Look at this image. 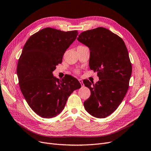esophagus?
<instances>
[{
  "label": "esophagus",
  "instance_id": "esophagus-1",
  "mask_svg": "<svg viewBox=\"0 0 151 151\" xmlns=\"http://www.w3.org/2000/svg\"><path fill=\"white\" fill-rule=\"evenodd\" d=\"M78 81H79V82L81 83V86H82V87L84 86V84H83V81H82L81 79H79V80H78Z\"/></svg>",
  "mask_w": 151,
  "mask_h": 151
}]
</instances>
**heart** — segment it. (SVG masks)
I'll return each mask as SVG.
<instances>
[{
  "mask_svg": "<svg viewBox=\"0 0 151 151\" xmlns=\"http://www.w3.org/2000/svg\"><path fill=\"white\" fill-rule=\"evenodd\" d=\"M76 71V72H78V71Z\"/></svg>",
  "mask_w": 151,
  "mask_h": 151,
  "instance_id": "1",
  "label": "heart"
}]
</instances>
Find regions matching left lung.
Masks as SVG:
<instances>
[{
	"instance_id": "obj_1",
	"label": "left lung",
	"mask_w": 151,
	"mask_h": 151,
	"mask_svg": "<svg viewBox=\"0 0 151 151\" xmlns=\"http://www.w3.org/2000/svg\"><path fill=\"white\" fill-rule=\"evenodd\" d=\"M77 40L90 48L89 66L99 80L96 84L83 81L91 91L83 104L89 114L104 118L118 108L129 88L132 65L127 49L121 37L103 27L83 32Z\"/></svg>"
}]
</instances>
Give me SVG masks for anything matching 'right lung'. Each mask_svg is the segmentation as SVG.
Listing matches in <instances>:
<instances>
[{
    "instance_id": "add662e5",
    "label": "right lung",
    "mask_w": 151,
    "mask_h": 151,
    "mask_svg": "<svg viewBox=\"0 0 151 151\" xmlns=\"http://www.w3.org/2000/svg\"><path fill=\"white\" fill-rule=\"evenodd\" d=\"M78 34L77 30L45 28L28 39L22 50L17 67L20 90L32 109L43 118L59 114L70 94L81 87L72 76L60 81L53 75Z\"/></svg>"
}]
</instances>
